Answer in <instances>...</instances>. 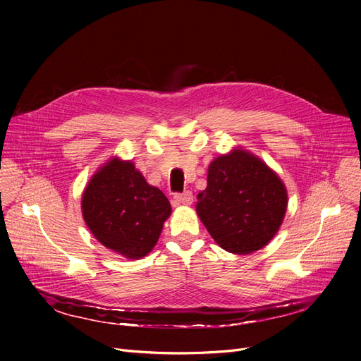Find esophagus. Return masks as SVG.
Returning <instances> with one entry per match:
<instances>
[{"mask_svg":"<svg viewBox=\"0 0 361 361\" xmlns=\"http://www.w3.org/2000/svg\"><path fill=\"white\" fill-rule=\"evenodd\" d=\"M191 203H192V194L190 191L174 195V200H173L174 206H188Z\"/></svg>","mask_w":361,"mask_h":361,"instance_id":"1","label":"esophagus"}]
</instances>
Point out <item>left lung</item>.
<instances>
[{
	"mask_svg": "<svg viewBox=\"0 0 361 361\" xmlns=\"http://www.w3.org/2000/svg\"><path fill=\"white\" fill-rule=\"evenodd\" d=\"M288 209L279 174L251 152L233 147L207 167V185L195 211L223 250L250 255L276 236Z\"/></svg>",
	"mask_w": 361,
	"mask_h": 361,
	"instance_id": "1",
	"label": "left lung"
}]
</instances>
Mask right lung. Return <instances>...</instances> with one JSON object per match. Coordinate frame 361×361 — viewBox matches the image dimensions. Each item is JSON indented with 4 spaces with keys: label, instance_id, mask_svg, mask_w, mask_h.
<instances>
[{
    "label": "right lung",
    "instance_id": "obj_1",
    "mask_svg": "<svg viewBox=\"0 0 361 361\" xmlns=\"http://www.w3.org/2000/svg\"><path fill=\"white\" fill-rule=\"evenodd\" d=\"M81 211L89 231L104 247L138 260L157 245L171 206L133 161L111 157L85 185Z\"/></svg>",
    "mask_w": 361,
    "mask_h": 361
}]
</instances>
